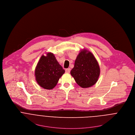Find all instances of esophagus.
<instances>
[{"label": "esophagus", "instance_id": "esophagus-1", "mask_svg": "<svg viewBox=\"0 0 135 135\" xmlns=\"http://www.w3.org/2000/svg\"><path fill=\"white\" fill-rule=\"evenodd\" d=\"M70 71H71V69H70V68L66 69L65 70V73H69L70 72Z\"/></svg>", "mask_w": 135, "mask_h": 135}]
</instances>
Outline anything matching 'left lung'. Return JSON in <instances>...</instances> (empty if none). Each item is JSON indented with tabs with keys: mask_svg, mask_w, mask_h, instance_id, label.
I'll use <instances>...</instances> for the list:
<instances>
[{
	"mask_svg": "<svg viewBox=\"0 0 135 135\" xmlns=\"http://www.w3.org/2000/svg\"><path fill=\"white\" fill-rule=\"evenodd\" d=\"M71 74L81 88H89L95 84L99 76L100 68L92 53L86 49L80 50Z\"/></svg>",
	"mask_w": 135,
	"mask_h": 135,
	"instance_id": "1",
	"label": "left lung"
}]
</instances>
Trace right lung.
Masks as SVG:
<instances>
[{"label": "right lung", "mask_w": 135, "mask_h": 135, "mask_svg": "<svg viewBox=\"0 0 135 135\" xmlns=\"http://www.w3.org/2000/svg\"><path fill=\"white\" fill-rule=\"evenodd\" d=\"M65 71L59 64L54 55L49 52L42 55L37 64L35 76L37 83L45 89H52L57 85Z\"/></svg>", "instance_id": "1"}]
</instances>
